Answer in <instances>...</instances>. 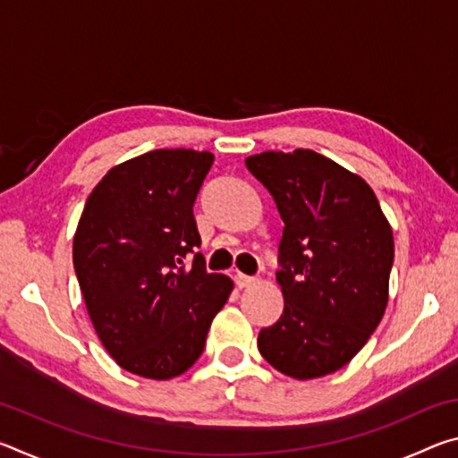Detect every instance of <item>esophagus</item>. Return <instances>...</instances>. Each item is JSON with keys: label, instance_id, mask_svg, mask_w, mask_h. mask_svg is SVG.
Wrapping results in <instances>:
<instances>
[{"label": "esophagus", "instance_id": "obj_1", "mask_svg": "<svg viewBox=\"0 0 458 458\" xmlns=\"http://www.w3.org/2000/svg\"><path fill=\"white\" fill-rule=\"evenodd\" d=\"M234 283H236L238 289H246V286L257 284V278H254V276H246V275H242V273H236V275H234Z\"/></svg>", "mask_w": 458, "mask_h": 458}]
</instances>
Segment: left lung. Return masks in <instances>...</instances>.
Masks as SVG:
<instances>
[{
  "mask_svg": "<svg viewBox=\"0 0 458 458\" xmlns=\"http://www.w3.org/2000/svg\"><path fill=\"white\" fill-rule=\"evenodd\" d=\"M246 167L284 222L278 244L284 309L259 352L294 379L350 363L382 321L394 262L392 226L360 175L311 149L265 151Z\"/></svg>",
  "mask_w": 458,
  "mask_h": 458,
  "instance_id": "obj_1",
  "label": "left lung"
}]
</instances>
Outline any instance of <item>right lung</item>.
I'll use <instances>...</instances> for the list:
<instances>
[{
  "label": "right lung",
  "instance_id": "right-lung-1",
  "mask_svg": "<svg viewBox=\"0 0 458 458\" xmlns=\"http://www.w3.org/2000/svg\"><path fill=\"white\" fill-rule=\"evenodd\" d=\"M210 151L155 149L108 169L84 204L72 260L100 344L131 374L172 379L204 352L234 283L206 273L193 201Z\"/></svg>",
  "mask_w": 458,
  "mask_h": 458
}]
</instances>
